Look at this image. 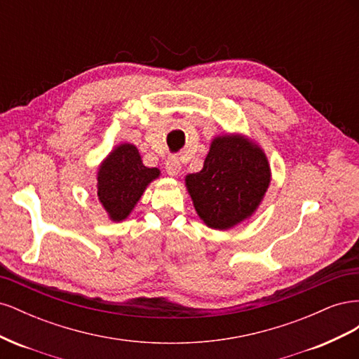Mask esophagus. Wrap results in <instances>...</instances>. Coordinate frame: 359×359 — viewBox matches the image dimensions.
I'll return each instance as SVG.
<instances>
[{
    "label": "esophagus",
    "instance_id": "1",
    "mask_svg": "<svg viewBox=\"0 0 359 359\" xmlns=\"http://www.w3.org/2000/svg\"><path fill=\"white\" fill-rule=\"evenodd\" d=\"M165 168H166L168 175L177 177L178 173H180V170H181V163H180V160L177 157H169L166 160V166Z\"/></svg>",
    "mask_w": 359,
    "mask_h": 359
}]
</instances>
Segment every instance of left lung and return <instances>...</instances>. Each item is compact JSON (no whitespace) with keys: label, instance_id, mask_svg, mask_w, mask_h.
Masks as SVG:
<instances>
[{"label":"left lung","instance_id":"obj_1","mask_svg":"<svg viewBox=\"0 0 359 359\" xmlns=\"http://www.w3.org/2000/svg\"><path fill=\"white\" fill-rule=\"evenodd\" d=\"M271 181L266 156L240 135L212 140L203 169L186 177L194 210L212 229H229L252 215Z\"/></svg>","mask_w":359,"mask_h":359}]
</instances>
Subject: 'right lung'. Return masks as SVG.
<instances>
[{"label": "right lung", "instance_id": "add662e5", "mask_svg": "<svg viewBox=\"0 0 359 359\" xmlns=\"http://www.w3.org/2000/svg\"><path fill=\"white\" fill-rule=\"evenodd\" d=\"M158 175L157 168L144 166L135 145L116 147L97 173V196L109 219L114 222L127 219L148 184Z\"/></svg>", "mask_w": 359, "mask_h": 359}]
</instances>
